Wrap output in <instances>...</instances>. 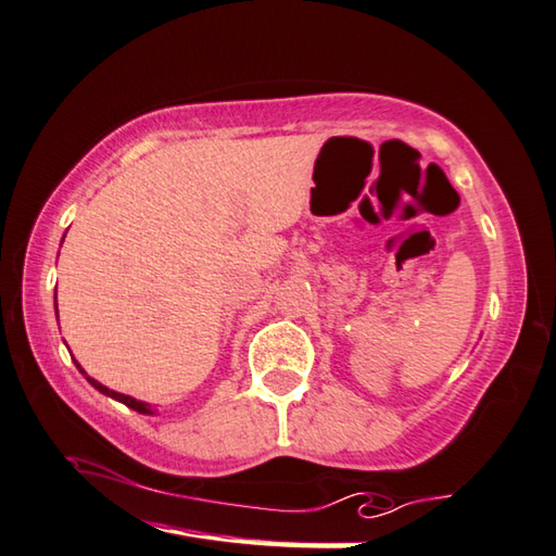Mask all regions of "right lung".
Instances as JSON below:
<instances>
[{"label": "right lung", "instance_id": "1", "mask_svg": "<svg viewBox=\"0 0 556 556\" xmlns=\"http://www.w3.org/2000/svg\"><path fill=\"white\" fill-rule=\"evenodd\" d=\"M55 313H58V304H55ZM75 365H77V362H75ZM77 369L79 371H83V375H85V369L83 367H79L77 365ZM87 377V375H85ZM87 381L89 383H92V387L97 389V391H102V393H106V396H111V399H116V401H121V403H124V406H128V408H134V410H138V413H153V410H150V406H148V403H143V401H136V399H130V396H126V393H116V391H109L106 387H104V383H99V381H94L92 377H87Z\"/></svg>", "mask_w": 556, "mask_h": 556}]
</instances>
